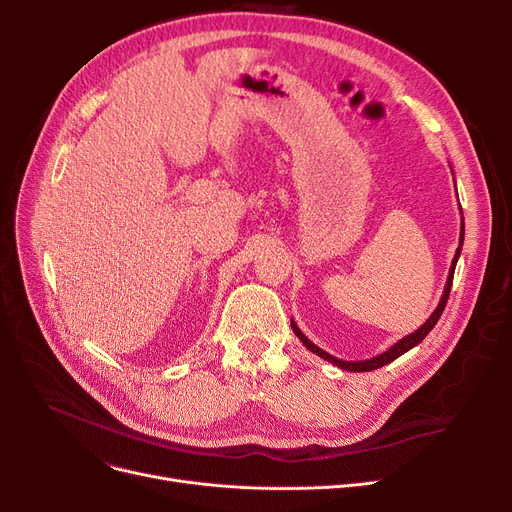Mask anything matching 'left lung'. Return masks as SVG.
Instances as JSON below:
<instances>
[{
  "label": "left lung",
  "mask_w": 512,
  "mask_h": 512,
  "mask_svg": "<svg viewBox=\"0 0 512 512\" xmlns=\"http://www.w3.org/2000/svg\"><path fill=\"white\" fill-rule=\"evenodd\" d=\"M463 240H465V222H463V226H461V238H459V249H456V253H454V259H452V265H450V272H448V278H446V286H444V292H442V297H440V303H438V307H436V311L427 317V321L425 324L421 326V328H417L413 334H409V336H405L402 340H398L396 344H392L386 353H382V355H378V357H371V359H365V361H342V359H338V357H334V355H330V353H326L324 348H319L317 344H313L301 330H299V326L294 324V319H290V326H292V332L297 334V338L309 348L311 353H315L317 357H321V359H326V361H330L332 365H336V367H340V369H344V371H373V369H378V367H384V365H388L390 361H394V359H398L400 355H405L407 351H411L413 346H417L429 332L434 330V326L438 324V319H440V315H442V311H444V307H446V303H448V294H450V288H452V278H454V267H456V261H459V257H461V249H463Z\"/></svg>",
  "instance_id": "left-lung-1"
}]
</instances>
